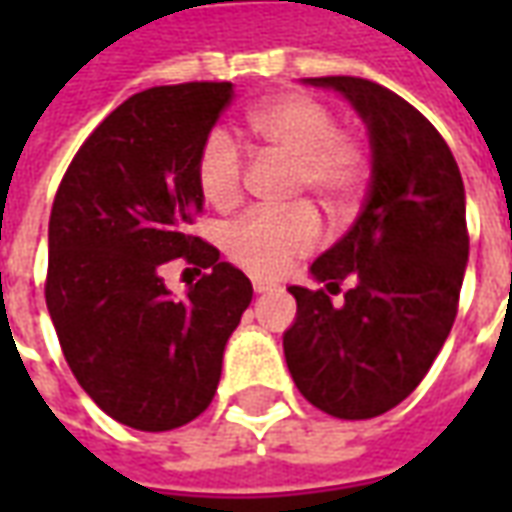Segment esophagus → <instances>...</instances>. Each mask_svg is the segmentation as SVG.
<instances>
[{
    "mask_svg": "<svg viewBox=\"0 0 512 512\" xmlns=\"http://www.w3.org/2000/svg\"><path fill=\"white\" fill-rule=\"evenodd\" d=\"M252 288H255V293H268V290H277V285L266 282V279H252Z\"/></svg>",
    "mask_w": 512,
    "mask_h": 512,
    "instance_id": "esophagus-1",
    "label": "esophagus"
}]
</instances>
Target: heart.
<instances>
[{
  "instance_id": "obj_1",
  "label": "heart",
  "mask_w": 512,
  "mask_h": 512,
  "mask_svg": "<svg viewBox=\"0 0 512 512\" xmlns=\"http://www.w3.org/2000/svg\"><path fill=\"white\" fill-rule=\"evenodd\" d=\"M249 126L271 150L296 164L293 194H312L332 216H345L370 178V147L354 131L337 128V115L307 93L279 95L257 106ZM246 150L227 128H213L197 156V186L213 208L241 200ZM323 224L312 205L288 211H249L222 233L227 257L257 277H277L321 244Z\"/></svg>"
}]
</instances>
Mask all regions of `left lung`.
Listing matches in <instances>:
<instances>
[{
    "label": "left lung",
    "mask_w": 512,
    "mask_h": 512,
    "mask_svg": "<svg viewBox=\"0 0 512 512\" xmlns=\"http://www.w3.org/2000/svg\"><path fill=\"white\" fill-rule=\"evenodd\" d=\"M365 120L373 172L354 227L312 263L326 288L290 285L296 321L282 345L312 406L370 419L406 400L450 334L469 260L466 197L452 150L428 117L381 84L318 76ZM345 278L355 282L332 305Z\"/></svg>",
    "instance_id": "1"
}]
</instances>
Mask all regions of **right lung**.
Returning a JSON list of instances; mask_svg holds the SVG:
<instances>
[{
    "mask_svg": "<svg viewBox=\"0 0 512 512\" xmlns=\"http://www.w3.org/2000/svg\"><path fill=\"white\" fill-rule=\"evenodd\" d=\"M230 101V82L131 95L84 139L51 205L46 307L62 354L128 428H180L211 406L224 345L252 301L244 271L189 235L200 145ZM175 256L206 268L186 300L160 279Z\"/></svg>",
    "mask_w": 512,
    "mask_h": 512,
    "instance_id": "1",
    "label": "right lung"
}]
</instances>
